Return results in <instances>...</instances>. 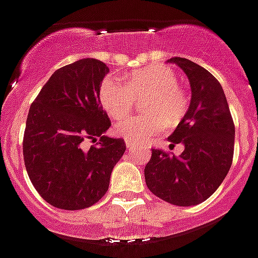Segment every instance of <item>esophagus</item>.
I'll return each instance as SVG.
<instances>
[{
    "instance_id": "34e87169",
    "label": "esophagus",
    "mask_w": 258,
    "mask_h": 258,
    "mask_svg": "<svg viewBox=\"0 0 258 258\" xmlns=\"http://www.w3.org/2000/svg\"><path fill=\"white\" fill-rule=\"evenodd\" d=\"M125 147H127L128 149H134L135 144H134L133 142H130V140H125Z\"/></svg>"
}]
</instances>
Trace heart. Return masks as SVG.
Segmentation results:
<instances>
[{"instance_id":"b5f03b06","label":"heart","mask_w":258,"mask_h":258,"mask_svg":"<svg viewBox=\"0 0 258 258\" xmlns=\"http://www.w3.org/2000/svg\"><path fill=\"white\" fill-rule=\"evenodd\" d=\"M144 96L143 110L147 114L134 115L115 125V133L130 142H148L159 135L165 124H177L189 109L186 89L178 84L177 73L164 64L134 71L123 80L107 76L99 86V102L115 120L124 118L135 99Z\"/></svg>"}]
</instances>
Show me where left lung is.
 <instances>
[{
    "mask_svg": "<svg viewBox=\"0 0 258 258\" xmlns=\"http://www.w3.org/2000/svg\"><path fill=\"white\" fill-rule=\"evenodd\" d=\"M186 73L191 101L182 120L168 138L182 143L183 152L170 155L152 149L144 168L148 189L176 206H194L219 187L232 165L235 124L222 85L203 67L183 57H172Z\"/></svg>",
    "mask_w": 258,
    "mask_h": 258,
    "instance_id": "8db88e82",
    "label": "left lung"
}]
</instances>
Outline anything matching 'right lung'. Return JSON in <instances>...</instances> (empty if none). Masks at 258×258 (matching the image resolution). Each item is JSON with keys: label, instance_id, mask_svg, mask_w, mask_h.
Instances as JSON below:
<instances>
[{"label": "right lung", "instance_id": "right-lung-1", "mask_svg": "<svg viewBox=\"0 0 258 258\" xmlns=\"http://www.w3.org/2000/svg\"><path fill=\"white\" fill-rule=\"evenodd\" d=\"M107 73L96 59L62 67L30 106L23 160L30 181L51 206L71 211L93 206L106 194L124 153V140L103 135L111 125L99 103Z\"/></svg>", "mask_w": 258, "mask_h": 258}]
</instances>
